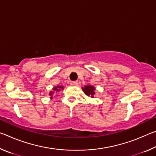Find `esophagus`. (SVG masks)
I'll list each match as a JSON object with an SVG mask.
<instances>
[{
	"label": "esophagus",
	"instance_id": "esophagus-1",
	"mask_svg": "<svg viewBox=\"0 0 156 156\" xmlns=\"http://www.w3.org/2000/svg\"><path fill=\"white\" fill-rule=\"evenodd\" d=\"M71 84H72V86H77L78 84V83L77 81H72V83H71Z\"/></svg>",
	"mask_w": 156,
	"mask_h": 156
}]
</instances>
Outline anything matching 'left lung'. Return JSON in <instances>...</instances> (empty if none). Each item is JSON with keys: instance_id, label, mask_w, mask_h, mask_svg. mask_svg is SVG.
I'll list each match as a JSON object with an SVG mask.
<instances>
[{"instance_id": "1", "label": "left lung", "mask_w": 156, "mask_h": 156, "mask_svg": "<svg viewBox=\"0 0 156 156\" xmlns=\"http://www.w3.org/2000/svg\"><path fill=\"white\" fill-rule=\"evenodd\" d=\"M83 89V91H84V93L87 96H90L91 98H94V96L96 94L95 92V87L92 85H87L84 86V87L82 88Z\"/></svg>"}]
</instances>
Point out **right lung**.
<instances>
[{
    "mask_svg": "<svg viewBox=\"0 0 156 156\" xmlns=\"http://www.w3.org/2000/svg\"><path fill=\"white\" fill-rule=\"evenodd\" d=\"M60 89H63V87L62 86H56V87H55L53 88V91H51L49 92V96H51L50 98H53L52 96H53V94H54V92L56 91V92L60 91Z\"/></svg>",
    "mask_w": 156,
    "mask_h": 156,
    "instance_id": "1",
    "label": "right lung"
}]
</instances>
